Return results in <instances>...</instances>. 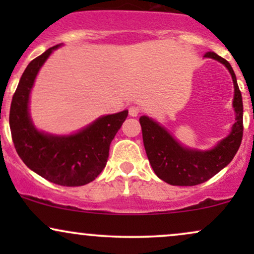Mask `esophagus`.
<instances>
[{
	"instance_id": "esophagus-1",
	"label": "esophagus",
	"mask_w": 254,
	"mask_h": 254,
	"mask_svg": "<svg viewBox=\"0 0 254 254\" xmlns=\"http://www.w3.org/2000/svg\"><path fill=\"white\" fill-rule=\"evenodd\" d=\"M139 113V109L137 106H130L129 107V115L130 117H137Z\"/></svg>"
}]
</instances>
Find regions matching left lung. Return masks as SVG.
Here are the masks:
<instances>
[{"mask_svg":"<svg viewBox=\"0 0 254 254\" xmlns=\"http://www.w3.org/2000/svg\"><path fill=\"white\" fill-rule=\"evenodd\" d=\"M205 57L224 64L234 83L233 107L235 123L228 136L221 139L210 150L191 149L180 144L157 122L147 116L139 118L145 153L151 167L160 179L171 185L193 186L209 180L232 161L243 139V97L234 70L224 58L215 52H208Z\"/></svg>","mask_w":254,"mask_h":254,"instance_id":"1","label":"left lung"}]
</instances>
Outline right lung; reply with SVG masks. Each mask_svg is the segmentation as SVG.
I'll return each instance as SVG.
<instances>
[{"label":"right lung","instance_id":"obj_1","mask_svg":"<svg viewBox=\"0 0 254 254\" xmlns=\"http://www.w3.org/2000/svg\"><path fill=\"white\" fill-rule=\"evenodd\" d=\"M52 46L25 69L13 95L9 112L11 138L17 155L30 170L62 186H82L97 178L106 166L110 144L127 117V110L98 118L72 135H51L39 131L28 111L31 89Z\"/></svg>","mask_w":254,"mask_h":254}]
</instances>
